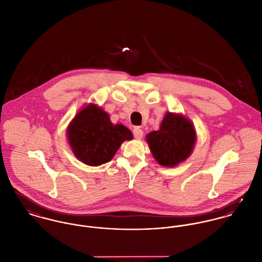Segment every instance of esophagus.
<instances>
[{
	"label": "esophagus",
	"mask_w": 262,
	"mask_h": 262,
	"mask_svg": "<svg viewBox=\"0 0 262 262\" xmlns=\"http://www.w3.org/2000/svg\"><path fill=\"white\" fill-rule=\"evenodd\" d=\"M133 135H134L135 138L140 139V138L143 137V130L141 128H139V127H135L133 129Z\"/></svg>",
	"instance_id": "esophagus-1"
}]
</instances>
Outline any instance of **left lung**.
I'll use <instances>...</instances> for the list:
<instances>
[{
    "instance_id": "1",
    "label": "left lung",
    "mask_w": 262,
    "mask_h": 262,
    "mask_svg": "<svg viewBox=\"0 0 262 262\" xmlns=\"http://www.w3.org/2000/svg\"><path fill=\"white\" fill-rule=\"evenodd\" d=\"M146 138L156 161L172 167L189 156L195 142V131L185 117L168 113L160 129L150 132Z\"/></svg>"
}]
</instances>
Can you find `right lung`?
Here are the masks:
<instances>
[{
	"mask_svg": "<svg viewBox=\"0 0 262 262\" xmlns=\"http://www.w3.org/2000/svg\"><path fill=\"white\" fill-rule=\"evenodd\" d=\"M68 136L75 156L92 166L110 161L121 144L133 138L128 128L113 125L108 114L95 105L83 108L75 116Z\"/></svg>",
	"mask_w": 262,
	"mask_h": 262,
	"instance_id": "add662e5",
	"label": "right lung"
}]
</instances>
